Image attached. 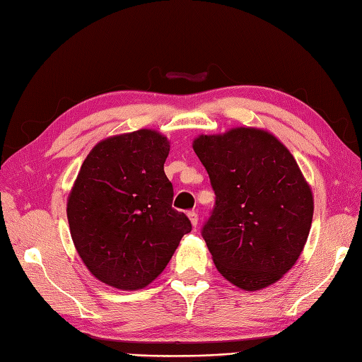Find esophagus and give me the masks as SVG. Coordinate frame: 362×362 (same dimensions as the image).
Returning <instances> with one entry per match:
<instances>
[{
	"mask_svg": "<svg viewBox=\"0 0 362 362\" xmlns=\"http://www.w3.org/2000/svg\"><path fill=\"white\" fill-rule=\"evenodd\" d=\"M187 216H189V221H190L192 226H193V228L198 226V221H199V218H198V213H194V211H189V213H187Z\"/></svg>",
	"mask_w": 362,
	"mask_h": 362,
	"instance_id": "obj_1",
	"label": "esophagus"
}]
</instances>
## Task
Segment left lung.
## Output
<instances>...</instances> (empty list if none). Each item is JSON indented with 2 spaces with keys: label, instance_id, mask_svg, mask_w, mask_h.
Returning a JSON list of instances; mask_svg holds the SVG:
<instances>
[{
  "label": "left lung",
  "instance_id": "8db88e82",
  "mask_svg": "<svg viewBox=\"0 0 362 362\" xmlns=\"http://www.w3.org/2000/svg\"><path fill=\"white\" fill-rule=\"evenodd\" d=\"M193 151L216 193L202 229L216 269L245 291L272 286L296 264L311 229L314 198L298 163L255 127L201 134Z\"/></svg>",
  "mask_w": 362,
  "mask_h": 362
}]
</instances>
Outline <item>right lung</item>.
<instances>
[{"mask_svg": "<svg viewBox=\"0 0 362 362\" xmlns=\"http://www.w3.org/2000/svg\"><path fill=\"white\" fill-rule=\"evenodd\" d=\"M169 151L156 129L107 137L74 181L66 205L74 246L92 275L113 288L149 286L192 231L187 216L172 208Z\"/></svg>", "mask_w": 362, "mask_h": 362, "instance_id": "right-lung-1", "label": "right lung"}]
</instances>
